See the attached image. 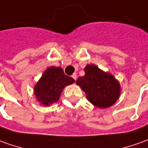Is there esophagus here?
I'll return each mask as SVG.
<instances>
[{"label":"esophagus","mask_w":148,"mask_h":148,"mask_svg":"<svg viewBox=\"0 0 148 148\" xmlns=\"http://www.w3.org/2000/svg\"><path fill=\"white\" fill-rule=\"evenodd\" d=\"M72 78H74V80H76V79H77V74H76V73H74V74L72 75Z\"/></svg>","instance_id":"1"}]
</instances>
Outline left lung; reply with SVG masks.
Instances as JSON below:
<instances>
[{"label": "left lung", "mask_w": 148, "mask_h": 148, "mask_svg": "<svg viewBox=\"0 0 148 148\" xmlns=\"http://www.w3.org/2000/svg\"><path fill=\"white\" fill-rule=\"evenodd\" d=\"M85 75L79 77L76 84L86 93L87 99L93 105L106 108L113 105L120 97L121 85L112 74L100 70L94 64L84 68Z\"/></svg>", "instance_id": "obj_1"}]
</instances>
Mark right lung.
<instances>
[{"label": "right lung", "mask_w": 148, "mask_h": 148, "mask_svg": "<svg viewBox=\"0 0 148 148\" xmlns=\"http://www.w3.org/2000/svg\"><path fill=\"white\" fill-rule=\"evenodd\" d=\"M74 82V78L64 74L61 67L50 66L43 73L34 87L36 99L44 106L57 102L63 89Z\"/></svg>", "instance_id": "obj_1"}]
</instances>
